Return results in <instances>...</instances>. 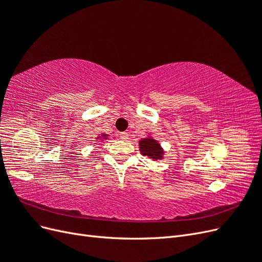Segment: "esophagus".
Here are the masks:
<instances>
[{"label": "esophagus", "instance_id": "obj_1", "mask_svg": "<svg viewBox=\"0 0 262 262\" xmlns=\"http://www.w3.org/2000/svg\"><path fill=\"white\" fill-rule=\"evenodd\" d=\"M120 139L123 140V141H128V139H129L128 132H121V133H120Z\"/></svg>", "mask_w": 262, "mask_h": 262}]
</instances>
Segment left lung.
I'll return each mask as SVG.
<instances>
[{"label":"left lung","mask_w":262,"mask_h":262,"mask_svg":"<svg viewBox=\"0 0 262 262\" xmlns=\"http://www.w3.org/2000/svg\"><path fill=\"white\" fill-rule=\"evenodd\" d=\"M139 148L141 150V154L152 158L153 161L163 160L164 156V149L158 143V141L153 139L152 137H146L139 141Z\"/></svg>","instance_id":"obj_1"}]
</instances>
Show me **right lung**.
Wrapping results in <instances>:
<instances>
[{
	"label": "right lung",
	"instance_id": "obj_1",
	"mask_svg": "<svg viewBox=\"0 0 262 262\" xmlns=\"http://www.w3.org/2000/svg\"><path fill=\"white\" fill-rule=\"evenodd\" d=\"M108 134H106V133H101L100 136H98L97 138H96V140H107L108 139Z\"/></svg>",
	"mask_w": 262,
	"mask_h": 262
}]
</instances>
